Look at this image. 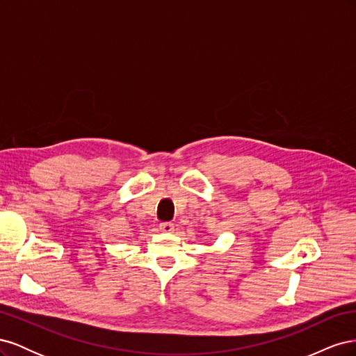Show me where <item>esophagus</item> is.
Instances as JSON below:
<instances>
[{
  "label": "esophagus",
  "mask_w": 356,
  "mask_h": 356,
  "mask_svg": "<svg viewBox=\"0 0 356 356\" xmlns=\"http://www.w3.org/2000/svg\"><path fill=\"white\" fill-rule=\"evenodd\" d=\"M159 229H160V232H163V233H172L175 229V225L172 222H160Z\"/></svg>",
  "instance_id": "obj_1"
}]
</instances>
